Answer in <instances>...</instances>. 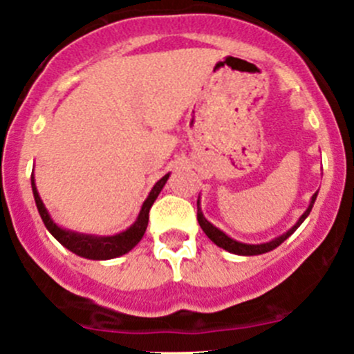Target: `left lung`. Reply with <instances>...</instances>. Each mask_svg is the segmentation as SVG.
I'll return each mask as SVG.
<instances>
[{"label":"left lung","mask_w":354,"mask_h":354,"mask_svg":"<svg viewBox=\"0 0 354 354\" xmlns=\"http://www.w3.org/2000/svg\"><path fill=\"white\" fill-rule=\"evenodd\" d=\"M317 195H319V192H315V194L312 195L308 207H306L305 212L299 216V219L296 221L295 226L289 227L286 233H283V234H279V236L272 238L270 241H266V243H243V241H238V240H234V238L227 236L224 231H221L219 227H216L212 223H209V221L205 219L202 209H200V197L197 200V219H198L200 227H202V231L207 234V238H209L212 243H216L217 246H219V248L226 250V252H230V253H234V255H243V257L262 255V253H267V252H270V250L277 248V246L283 243L284 240H288V238L291 236V234L295 233V231L298 230L299 226H301V223L306 219V217H308L310 210H312L313 203H315Z\"/></svg>","instance_id":"obj_1"}]
</instances>
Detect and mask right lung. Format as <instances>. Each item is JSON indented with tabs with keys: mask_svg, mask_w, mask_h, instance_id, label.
I'll list each match as a JSON object with an SVG mask.
<instances>
[{
	"mask_svg": "<svg viewBox=\"0 0 354 354\" xmlns=\"http://www.w3.org/2000/svg\"><path fill=\"white\" fill-rule=\"evenodd\" d=\"M169 180V173L164 174L159 181L152 187V190L149 192L147 198L142 203V209L138 212L137 219L131 224L130 227H127L124 231L116 234H109V236H101V234H88V233H78V231L66 230L62 227L59 224L55 223V219L51 217V214L46 209L44 202L41 200L37 187H35L34 174L30 176V185H32V194H34L35 205H37L39 216H41L42 223H44L46 230L56 238L66 250H70L71 253L78 257H84L88 260H111L116 259V257L124 255V253L130 252L131 248L138 245V241L144 236L145 230H147L149 224V210H151L152 203L156 202V198L159 197L160 190L164 188L166 181Z\"/></svg>",
	"mask_w": 354,
	"mask_h": 354,
	"instance_id": "add662e5",
	"label": "right lung"
}]
</instances>
